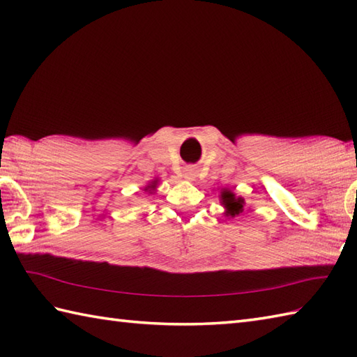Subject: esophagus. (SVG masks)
<instances>
[{
  "instance_id": "esophagus-1",
  "label": "esophagus",
  "mask_w": 357,
  "mask_h": 357,
  "mask_svg": "<svg viewBox=\"0 0 357 357\" xmlns=\"http://www.w3.org/2000/svg\"><path fill=\"white\" fill-rule=\"evenodd\" d=\"M195 176H196V172H195V169H192V167H188V169L184 170L185 179H195Z\"/></svg>"
}]
</instances>
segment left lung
<instances>
[{
    "label": "left lung",
    "instance_id": "left-lung-1",
    "mask_svg": "<svg viewBox=\"0 0 357 357\" xmlns=\"http://www.w3.org/2000/svg\"><path fill=\"white\" fill-rule=\"evenodd\" d=\"M222 202L224 206L229 210V213L231 216L238 215L239 211H242V204H244V199L242 198H234V195L231 192H224L222 193Z\"/></svg>",
    "mask_w": 357,
    "mask_h": 357
}]
</instances>
